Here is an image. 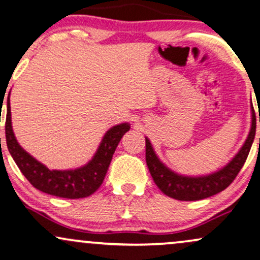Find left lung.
<instances>
[{
	"label": "left lung",
	"instance_id": "obj_1",
	"mask_svg": "<svg viewBox=\"0 0 260 260\" xmlns=\"http://www.w3.org/2000/svg\"><path fill=\"white\" fill-rule=\"evenodd\" d=\"M255 124L257 122H255L254 109H252L251 131L240 151L224 168L203 177H185L171 171L158 160L150 140L145 138L146 165L155 184L166 195L179 201H198L223 191L233 183L245 165L254 140Z\"/></svg>",
	"mask_w": 260,
	"mask_h": 260
}]
</instances>
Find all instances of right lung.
I'll return each instance as SVG.
<instances>
[{"label": "right lung", "instance_id": "obj_1", "mask_svg": "<svg viewBox=\"0 0 260 260\" xmlns=\"http://www.w3.org/2000/svg\"><path fill=\"white\" fill-rule=\"evenodd\" d=\"M129 123H121L110 128L105 133L95 155L83 167L68 171H51L30 154H27L18 144L12 129L9 95L7 99L6 142L12 157L21 173L30 181L31 185L35 186L40 191L58 198L82 199L95 192L104 180L118 143L124 133L129 131Z\"/></svg>", "mask_w": 260, "mask_h": 260}]
</instances>
